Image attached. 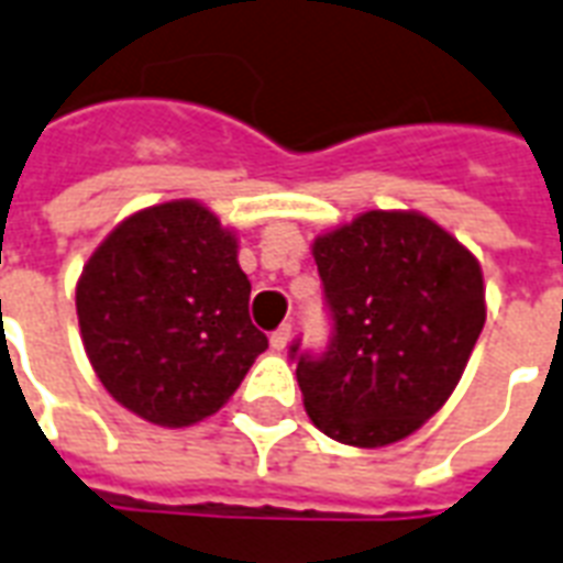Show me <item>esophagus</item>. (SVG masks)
Returning a JSON list of instances; mask_svg holds the SVG:
<instances>
[{"instance_id":"1","label":"esophagus","mask_w":563,"mask_h":563,"mask_svg":"<svg viewBox=\"0 0 563 563\" xmlns=\"http://www.w3.org/2000/svg\"><path fill=\"white\" fill-rule=\"evenodd\" d=\"M269 344H273V350H285V346L290 344V323H282V327L269 335Z\"/></svg>"}]
</instances>
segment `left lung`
Wrapping results in <instances>:
<instances>
[{"instance_id": "1", "label": "left lung", "mask_w": 563, "mask_h": 563, "mask_svg": "<svg viewBox=\"0 0 563 563\" xmlns=\"http://www.w3.org/2000/svg\"><path fill=\"white\" fill-rule=\"evenodd\" d=\"M332 341L297 358L308 418L329 439L383 448L437 416L487 320L477 257L416 210H367L314 240Z\"/></svg>"}]
</instances>
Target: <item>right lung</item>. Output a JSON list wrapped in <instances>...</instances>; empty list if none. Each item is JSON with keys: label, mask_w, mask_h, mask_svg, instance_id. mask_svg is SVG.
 Here are the masks:
<instances>
[{"label": "right lung", "mask_w": 563, "mask_h": 563, "mask_svg": "<svg viewBox=\"0 0 563 563\" xmlns=\"http://www.w3.org/2000/svg\"><path fill=\"white\" fill-rule=\"evenodd\" d=\"M236 236L192 198L145 207L106 236L76 282L88 362L121 407L189 427L225 407L266 335L249 320Z\"/></svg>", "instance_id": "add662e5"}]
</instances>
